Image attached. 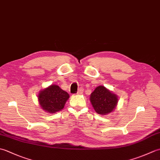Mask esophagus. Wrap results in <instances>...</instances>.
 <instances>
[{"mask_svg":"<svg viewBox=\"0 0 160 160\" xmlns=\"http://www.w3.org/2000/svg\"><path fill=\"white\" fill-rule=\"evenodd\" d=\"M83 89H82V88H80V89H78V92H77V95H81L82 93H83Z\"/></svg>","mask_w":160,"mask_h":160,"instance_id":"obj_1","label":"esophagus"}]
</instances>
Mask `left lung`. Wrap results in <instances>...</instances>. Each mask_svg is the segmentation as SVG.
<instances>
[{
  "label": "left lung",
  "instance_id": "8db88e82",
  "mask_svg": "<svg viewBox=\"0 0 160 160\" xmlns=\"http://www.w3.org/2000/svg\"><path fill=\"white\" fill-rule=\"evenodd\" d=\"M89 99L95 111L103 115L113 112L118 102L117 95L102 85L95 89Z\"/></svg>",
  "mask_w": 160,
  "mask_h": 160
}]
</instances>
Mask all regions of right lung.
Wrapping results in <instances>:
<instances>
[{
    "label": "right lung",
    "instance_id": "right-lung-1",
    "mask_svg": "<svg viewBox=\"0 0 160 160\" xmlns=\"http://www.w3.org/2000/svg\"><path fill=\"white\" fill-rule=\"evenodd\" d=\"M69 98V93L56 84H52L40 90L38 94L40 107L49 113H55L62 110Z\"/></svg>",
    "mask_w": 160,
    "mask_h": 160
}]
</instances>
